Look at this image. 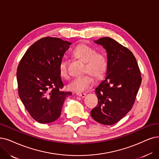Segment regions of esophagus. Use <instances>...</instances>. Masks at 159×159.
<instances>
[{"label": "esophagus", "mask_w": 159, "mask_h": 159, "mask_svg": "<svg viewBox=\"0 0 159 159\" xmlns=\"http://www.w3.org/2000/svg\"><path fill=\"white\" fill-rule=\"evenodd\" d=\"M77 95L78 97H82V98H84V97H85V96H86V94H85V93H77Z\"/></svg>", "instance_id": "1"}]
</instances>
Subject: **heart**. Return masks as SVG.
<instances>
[{
	"label": "heart",
	"mask_w": 159,
	"mask_h": 159,
	"mask_svg": "<svg viewBox=\"0 0 159 159\" xmlns=\"http://www.w3.org/2000/svg\"><path fill=\"white\" fill-rule=\"evenodd\" d=\"M72 54L76 58L85 63L84 67L85 75L74 78L70 82L67 88L70 91L82 93L91 88L94 84V79L102 78L106 74L107 68V59L104 53L96 52L92 46L85 43H80L72 51ZM59 73L62 78L68 79V62L62 59L59 63Z\"/></svg>",
	"instance_id": "heart-1"
}]
</instances>
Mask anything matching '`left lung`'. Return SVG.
<instances>
[{"instance_id":"1","label":"left lung","mask_w":159,"mask_h":159,"mask_svg":"<svg viewBox=\"0 0 159 159\" xmlns=\"http://www.w3.org/2000/svg\"><path fill=\"white\" fill-rule=\"evenodd\" d=\"M106 49L107 56L106 78L95 89L97 106L91 111L99 123H116L132 109L142 83L135 57L128 48L115 40L104 37L95 40Z\"/></svg>"}]
</instances>
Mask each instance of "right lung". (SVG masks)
Returning <instances> with one entry per match:
<instances>
[{"instance_id":"1","label":"right lung","mask_w":159,"mask_h":159,"mask_svg":"<svg viewBox=\"0 0 159 159\" xmlns=\"http://www.w3.org/2000/svg\"><path fill=\"white\" fill-rule=\"evenodd\" d=\"M71 44L59 38H42L27 49L19 63V96L30 116L40 123L57 119L66 98L72 94L61 91L64 84L59 68Z\"/></svg>"}]
</instances>
